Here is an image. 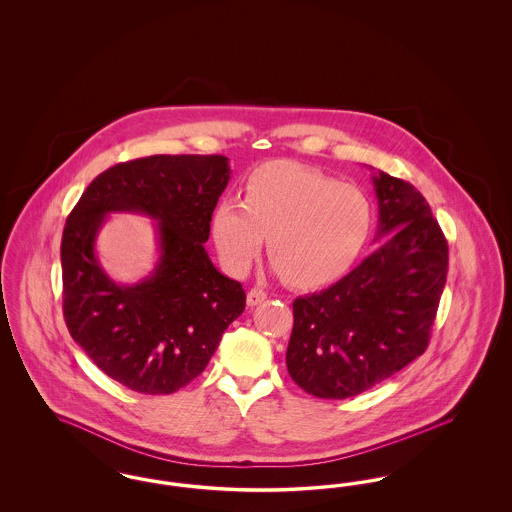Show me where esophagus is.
<instances>
[{
    "mask_svg": "<svg viewBox=\"0 0 512 512\" xmlns=\"http://www.w3.org/2000/svg\"><path fill=\"white\" fill-rule=\"evenodd\" d=\"M265 299H267V293L263 292V290H259V288H253V290L247 292V305H249V307H257V305L263 303Z\"/></svg>",
    "mask_w": 512,
    "mask_h": 512,
    "instance_id": "1",
    "label": "esophagus"
}]
</instances>
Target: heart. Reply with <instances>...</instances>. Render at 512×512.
<instances>
[{"label":"heart","mask_w":512,"mask_h":512,"mask_svg":"<svg viewBox=\"0 0 512 512\" xmlns=\"http://www.w3.org/2000/svg\"><path fill=\"white\" fill-rule=\"evenodd\" d=\"M372 222V201L361 188L293 161H272L249 174L244 201L217 203L213 240L224 267L244 274L268 236L274 270L295 288L311 290L353 267Z\"/></svg>","instance_id":"b5f03b06"}]
</instances>
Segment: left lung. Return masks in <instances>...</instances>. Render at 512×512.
I'll list each match as a JSON object with an SVG mask.
<instances>
[{"instance_id": "1", "label": "left lung", "mask_w": 512, "mask_h": 512, "mask_svg": "<svg viewBox=\"0 0 512 512\" xmlns=\"http://www.w3.org/2000/svg\"><path fill=\"white\" fill-rule=\"evenodd\" d=\"M372 172L382 244L334 286L293 301L286 365L320 399L355 397L420 357L447 280L449 249L428 201Z\"/></svg>"}]
</instances>
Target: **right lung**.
<instances>
[{
    "label": "right lung",
    "mask_w": 512,
    "mask_h": 512,
    "mask_svg": "<svg viewBox=\"0 0 512 512\" xmlns=\"http://www.w3.org/2000/svg\"><path fill=\"white\" fill-rule=\"evenodd\" d=\"M222 155H151L115 165L86 188L63 242V315L73 340L128 390L167 395L197 378L244 313L240 282L209 259L211 217L230 180ZM113 212L154 220L160 257L136 285L113 281L95 242Z\"/></svg>",
    "instance_id": "1"
}]
</instances>
